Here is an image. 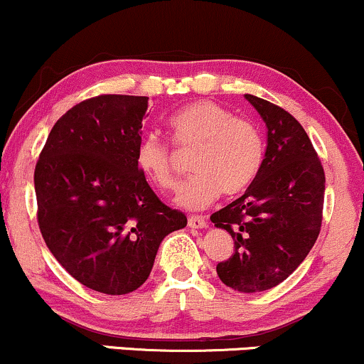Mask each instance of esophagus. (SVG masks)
Here are the masks:
<instances>
[{
    "label": "esophagus",
    "instance_id": "34e87169",
    "mask_svg": "<svg viewBox=\"0 0 364 364\" xmlns=\"http://www.w3.org/2000/svg\"><path fill=\"white\" fill-rule=\"evenodd\" d=\"M187 223H189L191 228H206L208 227V222L204 216H189Z\"/></svg>",
    "mask_w": 364,
    "mask_h": 364
}]
</instances>
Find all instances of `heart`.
<instances>
[{"mask_svg":"<svg viewBox=\"0 0 364 364\" xmlns=\"http://www.w3.org/2000/svg\"><path fill=\"white\" fill-rule=\"evenodd\" d=\"M168 132L178 148H196L191 163L196 175L177 196V204L186 210L210 206L222 191L227 196L242 193L263 163L264 146L256 125L211 101H196L175 112L168 118ZM136 163L156 189H177L171 153L158 136H148L139 144Z\"/></svg>","mask_w":364,"mask_h":364,"instance_id":"heart-1","label":"heart"}]
</instances>
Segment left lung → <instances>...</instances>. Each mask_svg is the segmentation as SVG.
<instances>
[{"label": "left lung", "mask_w": 364, "mask_h": 364, "mask_svg": "<svg viewBox=\"0 0 364 364\" xmlns=\"http://www.w3.org/2000/svg\"><path fill=\"white\" fill-rule=\"evenodd\" d=\"M267 125V151L244 196L211 215L235 252L216 264L220 280L239 292H263L287 279L316 242L325 173L306 130L291 113L244 94Z\"/></svg>", "instance_id": "left-lung-1"}]
</instances>
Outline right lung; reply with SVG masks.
<instances>
[{
    "label": "right lung",
    "instance_id": "add662e5",
    "mask_svg": "<svg viewBox=\"0 0 364 364\" xmlns=\"http://www.w3.org/2000/svg\"><path fill=\"white\" fill-rule=\"evenodd\" d=\"M148 100L105 94L75 105L51 129L34 171L46 246L73 279L109 296L141 287L161 240L187 225L136 163Z\"/></svg>",
    "mask_w": 364,
    "mask_h": 364
}]
</instances>
